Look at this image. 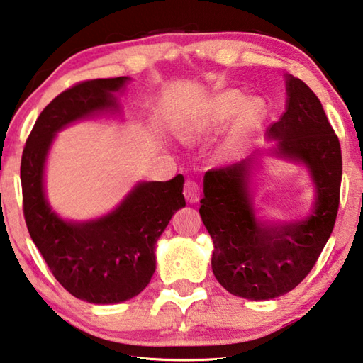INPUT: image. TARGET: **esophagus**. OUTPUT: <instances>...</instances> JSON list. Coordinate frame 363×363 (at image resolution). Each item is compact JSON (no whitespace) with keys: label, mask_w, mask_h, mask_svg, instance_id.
I'll use <instances>...</instances> for the list:
<instances>
[{"label":"esophagus","mask_w":363,"mask_h":363,"mask_svg":"<svg viewBox=\"0 0 363 363\" xmlns=\"http://www.w3.org/2000/svg\"><path fill=\"white\" fill-rule=\"evenodd\" d=\"M183 194L184 197H186V201L194 203L201 199V189H199V184H197V182L188 179L186 182H184V186H183Z\"/></svg>","instance_id":"1"}]
</instances>
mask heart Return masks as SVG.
<instances>
[{"label":"heart","mask_w":363,"mask_h":363,"mask_svg":"<svg viewBox=\"0 0 363 363\" xmlns=\"http://www.w3.org/2000/svg\"><path fill=\"white\" fill-rule=\"evenodd\" d=\"M237 111L239 113L237 114L234 123H232L228 139H225L224 143L225 150H234L242 145L246 135L250 134L251 129L264 117L265 104L262 99L252 98L243 104L242 94L235 91L223 93L210 102L199 118L194 120L193 123H188L182 129V135L183 138H191V135L205 131V129L221 126L223 123L229 121L234 117Z\"/></svg>","instance_id":"obj_1"}]
</instances>
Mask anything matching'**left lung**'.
<instances>
[{
    "mask_svg": "<svg viewBox=\"0 0 363 363\" xmlns=\"http://www.w3.org/2000/svg\"><path fill=\"white\" fill-rule=\"evenodd\" d=\"M288 106L269 129L273 155L302 162L316 186V203L305 220L261 221L248 182L252 156L210 169L203 177L199 213L213 240L211 269L225 291L270 300L303 281L329 240L337 220L343 162L340 140L319 98L300 79L286 77Z\"/></svg>",
    "mask_w": 363,
    "mask_h": 363,
    "instance_id": "left-lung-1",
    "label": "left lung"
}]
</instances>
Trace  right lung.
Returning a JSON list of instances; mask_svg holds the SVG:
<instances>
[{
  "label": "right lung",
  "mask_w": 363,
  "mask_h": 363,
  "mask_svg": "<svg viewBox=\"0 0 363 363\" xmlns=\"http://www.w3.org/2000/svg\"><path fill=\"white\" fill-rule=\"evenodd\" d=\"M128 80H85L60 93L34 123L20 166L23 215L34 245L67 292L96 305L125 302L147 288L156 269L155 245L186 205L183 175L138 183L113 211L85 223L61 220L45 199L44 167L55 134L72 121L118 111L113 93Z\"/></svg>",
  "instance_id": "1"
}]
</instances>
